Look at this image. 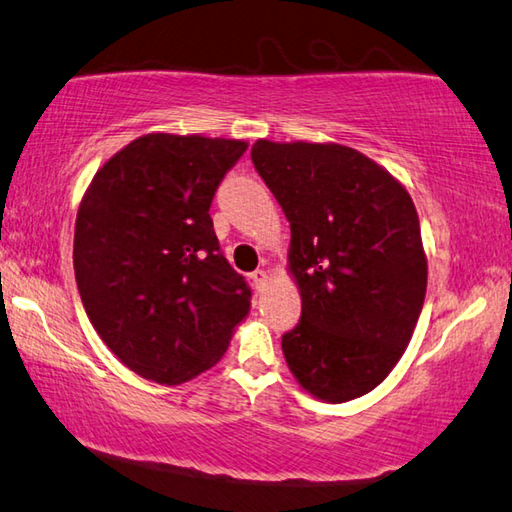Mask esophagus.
<instances>
[{
    "label": "esophagus",
    "instance_id": "34e87169",
    "mask_svg": "<svg viewBox=\"0 0 512 512\" xmlns=\"http://www.w3.org/2000/svg\"><path fill=\"white\" fill-rule=\"evenodd\" d=\"M267 279H270V272L267 270H256V272H251V281H254V285L258 290L263 288V285L267 283Z\"/></svg>",
    "mask_w": 512,
    "mask_h": 512
}]
</instances>
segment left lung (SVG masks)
I'll list each match as a JSON object with an SVG mask.
<instances>
[{"mask_svg": "<svg viewBox=\"0 0 512 512\" xmlns=\"http://www.w3.org/2000/svg\"><path fill=\"white\" fill-rule=\"evenodd\" d=\"M251 161L292 233L301 321L283 335L285 362L319 400L360 398L393 371L423 310L427 256L411 195L342 143L258 139Z\"/></svg>", "mask_w": 512, "mask_h": 512, "instance_id": "left-lung-1", "label": "left lung"}]
</instances>
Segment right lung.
<instances>
[{
  "label": "right lung",
  "instance_id": "obj_1",
  "mask_svg": "<svg viewBox=\"0 0 512 512\" xmlns=\"http://www.w3.org/2000/svg\"><path fill=\"white\" fill-rule=\"evenodd\" d=\"M247 141L152 132L98 168L80 200L74 272L89 321L141 378L209 371L249 315L245 279L220 254L215 188Z\"/></svg>",
  "mask_w": 512,
  "mask_h": 512
}]
</instances>
